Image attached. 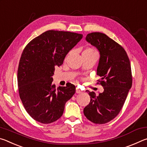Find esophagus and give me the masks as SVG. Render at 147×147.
I'll use <instances>...</instances> for the list:
<instances>
[{
	"label": "esophagus",
	"mask_w": 147,
	"mask_h": 147,
	"mask_svg": "<svg viewBox=\"0 0 147 147\" xmlns=\"http://www.w3.org/2000/svg\"><path fill=\"white\" fill-rule=\"evenodd\" d=\"M82 92V91L80 89H78V88L76 89V93H81Z\"/></svg>",
	"instance_id": "34e87169"
}]
</instances>
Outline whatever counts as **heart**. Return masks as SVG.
Here are the masks:
<instances>
[{
  "label": "heart",
  "instance_id": "1",
  "mask_svg": "<svg viewBox=\"0 0 147 147\" xmlns=\"http://www.w3.org/2000/svg\"><path fill=\"white\" fill-rule=\"evenodd\" d=\"M86 51H89V52H91V53H94V51H93V49H86Z\"/></svg>",
  "mask_w": 147,
  "mask_h": 147
}]
</instances>
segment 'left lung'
<instances>
[{"label": "left lung", "instance_id": "left-lung-1", "mask_svg": "<svg viewBox=\"0 0 147 147\" xmlns=\"http://www.w3.org/2000/svg\"><path fill=\"white\" fill-rule=\"evenodd\" d=\"M86 40L100 53L96 73L101 77L102 93L89 92L90 102L84 109L86 118L95 124H105L120 112L131 88L130 59L120 45L100 32L87 35Z\"/></svg>", "mask_w": 147, "mask_h": 147}]
</instances>
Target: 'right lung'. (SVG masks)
Here are the masks:
<instances>
[{"mask_svg": "<svg viewBox=\"0 0 147 147\" xmlns=\"http://www.w3.org/2000/svg\"><path fill=\"white\" fill-rule=\"evenodd\" d=\"M74 32L48 30L30 42L21 54L17 71L19 93L32 118L49 124L63 115L65 105L75 93L73 84H53L55 66L63 64L67 53L82 38Z\"/></svg>", "mask_w": 147, "mask_h": 147, "instance_id": "obj_1", "label": "right lung"}]
</instances>
